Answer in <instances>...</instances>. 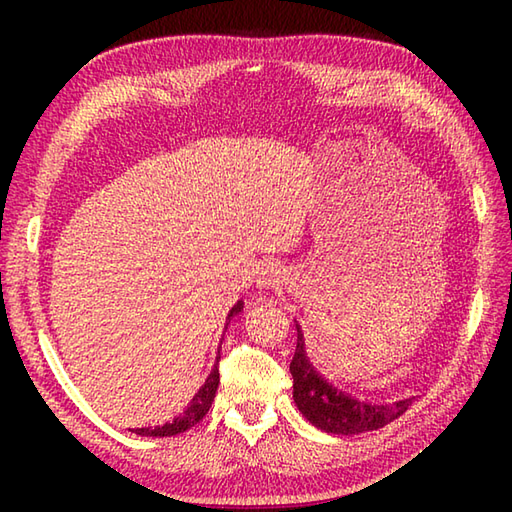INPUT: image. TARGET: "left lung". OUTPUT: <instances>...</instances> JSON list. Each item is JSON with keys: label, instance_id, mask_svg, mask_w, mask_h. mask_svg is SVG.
<instances>
[{"label": "left lung", "instance_id": "8db88e82", "mask_svg": "<svg viewBox=\"0 0 512 512\" xmlns=\"http://www.w3.org/2000/svg\"><path fill=\"white\" fill-rule=\"evenodd\" d=\"M303 345L306 343H303V334L297 325V350L290 361L292 398H295L301 416L317 429L334 433V436H356V433L385 427L411 407L413 398L376 405V402L358 400L347 391L334 387L312 367Z\"/></svg>", "mask_w": 512, "mask_h": 512}]
</instances>
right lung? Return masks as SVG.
Returning a JSON list of instances; mask_svg holds the SVG:
<instances>
[{"label":"right lung","mask_w":512,"mask_h":512,"mask_svg":"<svg viewBox=\"0 0 512 512\" xmlns=\"http://www.w3.org/2000/svg\"><path fill=\"white\" fill-rule=\"evenodd\" d=\"M242 308H244V303L237 301L235 306L231 308V312H228L226 319L235 317V314L242 312ZM217 385H220V369H217V365H215L211 369L209 378H206L204 385L198 389V394L191 398L187 409H184L178 418H173L171 422L162 424V427L132 429V433H136V436H147V438H171V436H178V433H184L187 429L195 427V424H198L206 416V411L211 409V402L215 398Z\"/></svg>","instance_id":"right-lung-1"}]
</instances>
